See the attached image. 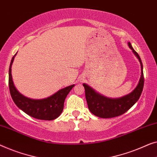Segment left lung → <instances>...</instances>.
Segmentation results:
<instances>
[{"instance_id": "1", "label": "left lung", "mask_w": 157, "mask_h": 157, "mask_svg": "<svg viewBox=\"0 0 157 157\" xmlns=\"http://www.w3.org/2000/svg\"><path fill=\"white\" fill-rule=\"evenodd\" d=\"M128 46L134 54L137 56L141 65V76L136 88L130 94L117 98H110L104 96L92 88L86 83L83 86L85 88L86 98L88 109L95 116L102 118H111L124 114L131 108L139 100L144 87V74L143 65L139 54L132 47L131 43L128 42Z\"/></svg>"}]
</instances>
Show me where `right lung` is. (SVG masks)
<instances>
[{
	"label": "right lung",
	"instance_id": "obj_1",
	"mask_svg": "<svg viewBox=\"0 0 157 157\" xmlns=\"http://www.w3.org/2000/svg\"><path fill=\"white\" fill-rule=\"evenodd\" d=\"M16 54L17 53L11 60L8 79L10 93L15 105L26 114L36 119L52 120L57 118L63 111L66 97L73 88L74 84L63 88L54 94L43 99H32L25 97L15 88L11 74V68Z\"/></svg>",
	"mask_w": 157,
	"mask_h": 157
}]
</instances>
